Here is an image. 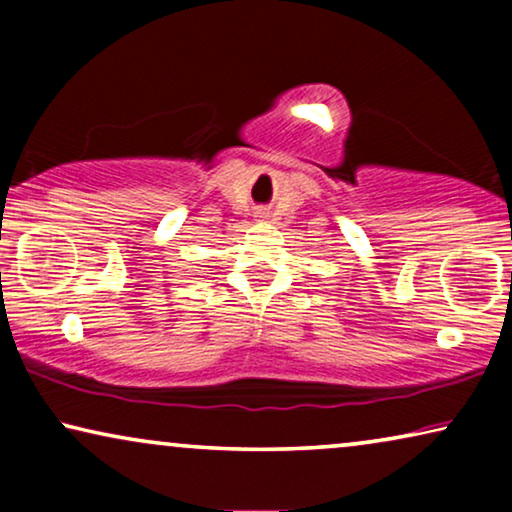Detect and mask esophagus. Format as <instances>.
I'll return each mask as SVG.
<instances>
[{"instance_id":"34e87169","label":"esophagus","mask_w":512,"mask_h":512,"mask_svg":"<svg viewBox=\"0 0 512 512\" xmlns=\"http://www.w3.org/2000/svg\"><path fill=\"white\" fill-rule=\"evenodd\" d=\"M268 216V212H258V219H265Z\"/></svg>"}]
</instances>
